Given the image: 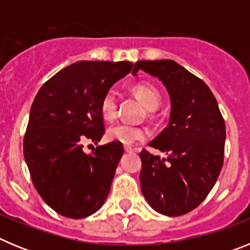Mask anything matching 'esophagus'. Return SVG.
I'll return each mask as SVG.
<instances>
[{
    "instance_id": "34e87169",
    "label": "esophagus",
    "mask_w": 250,
    "mask_h": 250,
    "mask_svg": "<svg viewBox=\"0 0 250 250\" xmlns=\"http://www.w3.org/2000/svg\"><path fill=\"white\" fill-rule=\"evenodd\" d=\"M124 149H125V151H127V152L138 151V147H132V146H130V145H125V146H124Z\"/></svg>"
}]
</instances>
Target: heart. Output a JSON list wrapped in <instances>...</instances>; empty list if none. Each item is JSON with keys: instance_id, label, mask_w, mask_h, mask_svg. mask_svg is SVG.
I'll list each match as a JSON object with an SVG mask.
<instances>
[{"instance_id": "heart-1", "label": "heart", "mask_w": 250, "mask_h": 250, "mask_svg": "<svg viewBox=\"0 0 250 250\" xmlns=\"http://www.w3.org/2000/svg\"><path fill=\"white\" fill-rule=\"evenodd\" d=\"M134 92L149 110H156L161 103L160 92L150 83H136ZM119 98L118 92L114 89H109L104 94L100 101V114L105 120H114L118 115ZM147 136V130L143 126L131 125L126 123L115 124L107 129V138L121 144L130 145L136 141L144 140Z\"/></svg>"}]
</instances>
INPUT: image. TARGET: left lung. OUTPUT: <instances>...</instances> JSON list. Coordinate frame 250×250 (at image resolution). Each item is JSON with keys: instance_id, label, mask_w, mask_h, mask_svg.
Returning a JSON list of instances; mask_svg holds the SVG:
<instances>
[{"instance_id": "1", "label": "left lung", "mask_w": 250, "mask_h": 250, "mask_svg": "<svg viewBox=\"0 0 250 250\" xmlns=\"http://www.w3.org/2000/svg\"><path fill=\"white\" fill-rule=\"evenodd\" d=\"M139 70L163 81L171 103L169 125L150 143L167 158L140 152L141 191L152 209L178 216L210 193L224 161L225 123L207 83L173 60L138 61Z\"/></svg>"}]
</instances>
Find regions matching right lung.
Listing matches in <instances>:
<instances>
[{"label": "right lung", "instance_id": "obj_1", "mask_svg": "<svg viewBox=\"0 0 250 250\" xmlns=\"http://www.w3.org/2000/svg\"><path fill=\"white\" fill-rule=\"evenodd\" d=\"M129 61H79L46 81L30 110L23 155L37 193L56 213L81 219L98 211L109 195L124 154L112 141L98 144L105 126L100 114L104 94L131 71Z\"/></svg>", "mask_w": 250, "mask_h": 250}]
</instances>
